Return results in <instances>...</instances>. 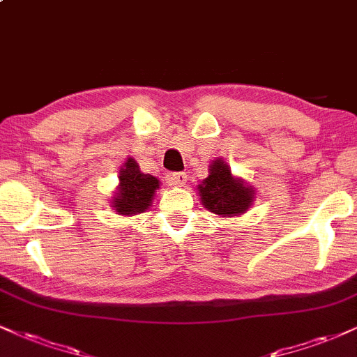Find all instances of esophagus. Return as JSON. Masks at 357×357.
<instances>
[{
	"label": "esophagus",
	"mask_w": 357,
	"mask_h": 357,
	"mask_svg": "<svg viewBox=\"0 0 357 357\" xmlns=\"http://www.w3.org/2000/svg\"><path fill=\"white\" fill-rule=\"evenodd\" d=\"M167 182L172 187H183L187 183V174L185 172H175V174L167 175Z\"/></svg>",
	"instance_id": "34e87169"
}]
</instances>
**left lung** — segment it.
Returning a JSON list of instances; mask_svg holds the SVG:
<instances>
[{
    "label": "left lung",
    "instance_id": "8db88e82",
    "mask_svg": "<svg viewBox=\"0 0 357 357\" xmlns=\"http://www.w3.org/2000/svg\"><path fill=\"white\" fill-rule=\"evenodd\" d=\"M202 205L218 217H236L253 204L255 190L243 178L231 175L225 160L217 158L210 164L208 177L199 185Z\"/></svg>",
    "mask_w": 357,
    "mask_h": 357
}]
</instances>
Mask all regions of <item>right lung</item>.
I'll list each match as a JSON object with an SVG mask.
<instances>
[{"label":"right lung","mask_w":357,"mask_h":357,"mask_svg":"<svg viewBox=\"0 0 357 357\" xmlns=\"http://www.w3.org/2000/svg\"><path fill=\"white\" fill-rule=\"evenodd\" d=\"M158 187V178L151 174H142L137 162L129 157L119 175V187L112 199V208L126 217L142 213L151 206Z\"/></svg>","instance_id":"1"}]
</instances>
